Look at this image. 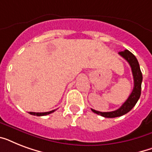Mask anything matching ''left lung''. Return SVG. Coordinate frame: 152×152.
Returning a JSON list of instances; mask_svg holds the SVG:
<instances>
[{"label":"left lung","mask_w":152,"mask_h":152,"mask_svg":"<svg viewBox=\"0 0 152 152\" xmlns=\"http://www.w3.org/2000/svg\"><path fill=\"white\" fill-rule=\"evenodd\" d=\"M119 55H121L124 59L126 60L131 67L133 80H134V87H133L132 93L130 94L127 100L118 110L111 111V112H99V111L91 109V110L94 113L102 116L104 118H117V117H120V116L124 115L128 112H129L137 104V101L139 100L140 97V94H141V83L142 80H143V76H142V72L140 71L139 62L137 61V57L128 50L119 52Z\"/></svg>","instance_id":"left-lung-1"}]
</instances>
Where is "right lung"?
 Returning a JSON list of instances; mask_svg holds the SVG:
<instances>
[{"label":"right lung","instance_id":"1","mask_svg":"<svg viewBox=\"0 0 152 152\" xmlns=\"http://www.w3.org/2000/svg\"><path fill=\"white\" fill-rule=\"evenodd\" d=\"M56 110H53L49 111V112H43V113H35V112H30V114H31V115H36V116H45V115H48L50 113H53Z\"/></svg>","mask_w":152,"mask_h":152}]
</instances>
